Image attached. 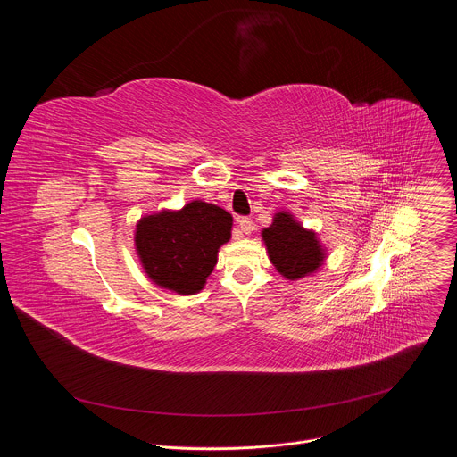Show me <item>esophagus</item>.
Masks as SVG:
<instances>
[{
  "label": "esophagus",
  "instance_id": "1",
  "mask_svg": "<svg viewBox=\"0 0 457 457\" xmlns=\"http://www.w3.org/2000/svg\"><path fill=\"white\" fill-rule=\"evenodd\" d=\"M238 228H240L242 233L249 235L254 229V224H253V220L249 217H242V219H238Z\"/></svg>",
  "mask_w": 457,
  "mask_h": 457
}]
</instances>
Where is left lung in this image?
Masks as SVG:
<instances>
[{"instance_id":"left-lung-1","label":"left lung","mask_w":457,"mask_h":457,"mask_svg":"<svg viewBox=\"0 0 457 457\" xmlns=\"http://www.w3.org/2000/svg\"><path fill=\"white\" fill-rule=\"evenodd\" d=\"M262 240L275 270L286 280H302L314 275L328 258L314 229L303 228L291 212H277L270 228L262 229Z\"/></svg>"}]
</instances>
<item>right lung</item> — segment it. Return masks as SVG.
<instances>
[{
  "label": "right lung",
  "mask_w": 457,
  "mask_h": 457,
  "mask_svg": "<svg viewBox=\"0 0 457 457\" xmlns=\"http://www.w3.org/2000/svg\"><path fill=\"white\" fill-rule=\"evenodd\" d=\"M233 217L210 203L191 201L137 220L134 244L146 277L161 289L189 296L204 289L219 249L231 238Z\"/></svg>",
  "instance_id": "right-lung-1"
}]
</instances>
